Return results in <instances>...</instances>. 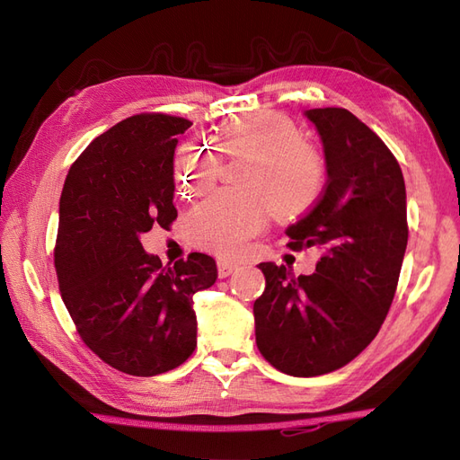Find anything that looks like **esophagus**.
<instances>
[{
    "mask_svg": "<svg viewBox=\"0 0 460 460\" xmlns=\"http://www.w3.org/2000/svg\"><path fill=\"white\" fill-rule=\"evenodd\" d=\"M235 270H238V264L230 262V261H225V259H218V276L220 278H226L232 272H235Z\"/></svg>",
    "mask_w": 460,
    "mask_h": 460,
    "instance_id": "obj_1",
    "label": "esophagus"
}]
</instances>
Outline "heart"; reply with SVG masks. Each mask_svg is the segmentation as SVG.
<instances>
[{"mask_svg":"<svg viewBox=\"0 0 460 460\" xmlns=\"http://www.w3.org/2000/svg\"><path fill=\"white\" fill-rule=\"evenodd\" d=\"M218 149L207 142L184 144L176 157V186L182 196H198L215 186L225 159L247 161L238 180L245 191H222L201 203L190 218L193 240L220 257H234L269 217L307 208L323 190V164L314 149L289 124L253 117L235 120L218 136ZM223 153L220 154L219 151Z\"/></svg>","mask_w":460,"mask_h":460,"instance_id":"obj_1","label":"heart"}]
</instances>
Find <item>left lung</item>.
Masks as SVG:
<instances>
[{
	"instance_id": "1",
	"label": "left lung",
	"mask_w": 460,
	"mask_h": 460,
	"mask_svg": "<svg viewBox=\"0 0 460 460\" xmlns=\"http://www.w3.org/2000/svg\"><path fill=\"white\" fill-rule=\"evenodd\" d=\"M320 136L326 188L288 226L294 249L318 247L316 272L294 278L261 262L255 340L272 367L297 378L338 370L363 353L392 307L405 257L407 191L392 151L341 107L303 113Z\"/></svg>"
}]
</instances>
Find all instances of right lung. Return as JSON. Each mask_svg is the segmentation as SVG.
I'll return each mask as SVG.
<instances>
[{
  "label": "right lung",
  "mask_w": 460,
  "mask_h": 460,
  "mask_svg": "<svg viewBox=\"0 0 460 460\" xmlns=\"http://www.w3.org/2000/svg\"><path fill=\"white\" fill-rule=\"evenodd\" d=\"M190 127L169 115L124 119L84 149L61 193L55 270L63 303L90 349L130 376L169 372L193 353V294L218 276L205 253L164 267L140 242L176 218L174 149Z\"/></svg>",
  "instance_id": "obj_1"
}]
</instances>
